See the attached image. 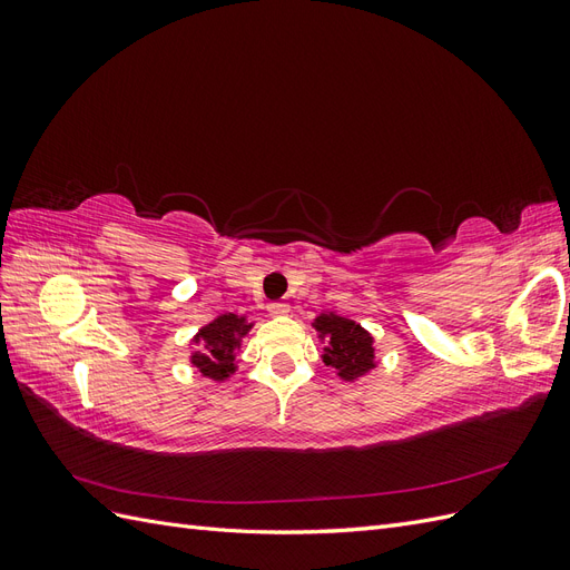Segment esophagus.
<instances>
[{"label": "esophagus", "mask_w": 570, "mask_h": 570, "mask_svg": "<svg viewBox=\"0 0 570 570\" xmlns=\"http://www.w3.org/2000/svg\"><path fill=\"white\" fill-rule=\"evenodd\" d=\"M268 314L271 316H287L289 306L285 302H273V304H268Z\"/></svg>", "instance_id": "esophagus-1"}]
</instances>
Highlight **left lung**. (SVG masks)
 I'll return each instance as SVG.
<instances>
[{"instance_id":"8db88e82","label":"left lung","mask_w":570,"mask_h":570,"mask_svg":"<svg viewBox=\"0 0 570 570\" xmlns=\"http://www.w3.org/2000/svg\"><path fill=\"white\" fill-rule=\"evenodd\" d=\"M312 325L323 344V364L331 366L342 381L354 383L377 368L375 337L361 323L325 312L316 316Z\"/></svg>"}]
</instances>
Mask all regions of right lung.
<instances>
[{"instance_id":"add662e5","label":"right lung","mask_w":570,"mask_h":570,"mask_svg":"<svg viewBox=\"0 0 570 570\" xmlns=\"http://www.w3.org/2000/svg\"><path fill=\"white\" fill-rule=\"evenodd\" d=\"M254 321L233 312L218 314L214 321L202 325L189 340V364L212 383H226L237 371V352L249 335Z\"/></svg>"}]
</instances>
